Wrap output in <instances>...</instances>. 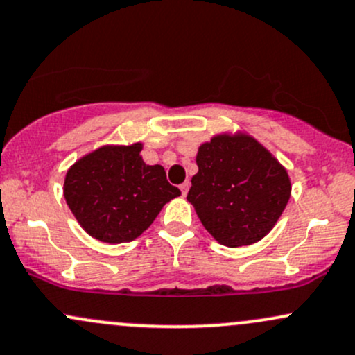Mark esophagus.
Segmentation results:
<instances>
[{"instance_id": "esophagus-1", "label": "esophagus", "mask_w": 355, "mask_h": 355, "mask_svg": "<svg viewBox=\"0 0 355 355\" xmlns=\"http://www.w3.org/2000/svg\"><path fill=\"white\" fill-rule=\"evenodd\" d=\"M179 189H181L182 196H186V194H188V191H189V182H182V184L179 186Z\"/></svg>"}]
</instances>
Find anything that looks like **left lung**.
Wrapping results in <instances>:
<instances>
[{"label":"left lung","instance_id":"1","mask_svg":"<svg viewBox=\"0 0 355 355\" xmlns=\"http://www.w3.org/2000/svg\"><path fill=\"white\" fill-rule=\"evenodd\" d=\"M196 164L188 201L220 245H253L273 230L292 182L263 144L241 130L216 134L199 146Z\"/></svg>","mask_w":355,"mask_h":355}]
</instances>
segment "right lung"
I'll list each match as a JSON object with an SVG mask.
<instances>
[{"label":"right lung","mask_w":355,"mask_h":355,"mask_svg":"<svg viewBox=\"0 0 355 355\" xmlns=\"http://www.w3.org/2000/svg\"><path fill=\"white\" fill-rule=\"evenodd\" d=\"M142 142L102 146L67 171L63 196L78 225L110 245L132 241L153 225L162 206L181 196L162 166L142 161Z\"/></svg>","instance_id":"right-lung-1"}]
</instances>
